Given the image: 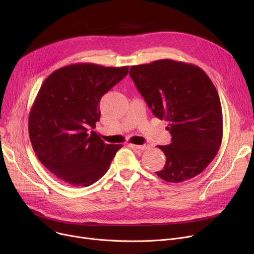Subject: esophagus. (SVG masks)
Returning a JSON list of instances; mask_svg holds the SVG:
<instances>
[{"mask_svg": "<svg viewBox=\"0 0 254 254\" xmlns=\"http://www.w3.org/2000/svg\"><path fill=\"white\" fill-rule=\"evenodd\" d=\"M130 148L135 150H146L149 148V145H135V144H128Z\"/></svg>", "mask_w": 254, "mask_h": 254, "instance_id": "esophagus-1", "label": "esophagus"}]
</instances>
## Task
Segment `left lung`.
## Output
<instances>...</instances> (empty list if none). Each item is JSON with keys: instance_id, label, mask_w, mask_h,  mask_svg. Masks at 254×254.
<instances>
[{"instance_id": "8db88e82", "label": "left lung", "mask_w": 254, "mask_h": 254, "mask_svg": "<svg viewBox=\"0 0 254 254\" xmlns=\"http://www.w3.org/2000/svg\"><path fill=\"white\" fill-rule=\"evenodd\" d=\"M129 76L153 115L169 123L171 144L158 146L166 165L156 175L179 183L201 174L222 140L221 104L208 75L191 64L161 60L130 66Z\"/></svg>"}]
</instances>
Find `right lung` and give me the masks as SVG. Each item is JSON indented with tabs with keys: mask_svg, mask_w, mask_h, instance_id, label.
Here are the masks:
<instances>
[{
	"mask_svg": "<svg viewBox=\"0 0 254 254\" xmlns=\"http://www.w3.org/2000/svg\"><path fill=\"white\" fill-rule=\"evenodd\" d=\"M128 73V66L65 65L50 74L29 116V134L39 161L73 186H89L108 171L122 144H106L97 132L100 101Z\"/></svg>",
	"mask_w": 254,
	"mask_h": 254,
	"instance_id": "obj_1",
	"label": "right lung"
}]
</instances>
